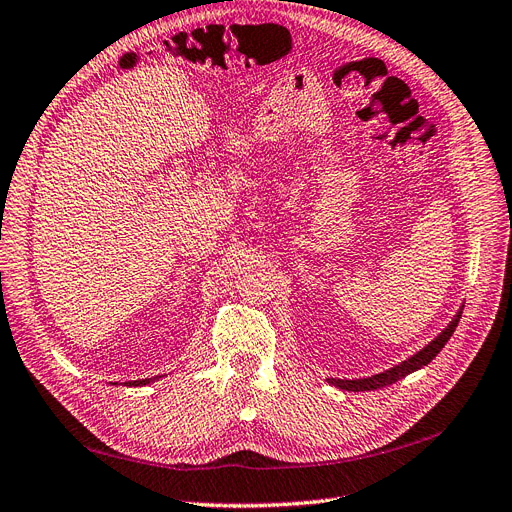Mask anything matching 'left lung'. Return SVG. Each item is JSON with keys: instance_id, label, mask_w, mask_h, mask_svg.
<instances>
[{"instance_id": "8db88e82", "label": "left lung", "mask_w": 512, "mask_h": 512, "mask_svg": "<svg viewBox=\"0 0 512 512\" xmlns=\"http://www.w3.org/2000/svg\"><path fill=\"white\" fill-rule=\"evenodd\" d=\"M460 316H462V311H458L456 318L450 322V326L443 330L435 341H431L425 349H420L416 355H412L410 360L402 362L399 366H395V368H391L387 372H381V374L368 376V379H355V381L328 379V383H332V385L339 387V389H345V391H374V389H381V387L397 383L399 379H404L406 374H410V372H414V370H418L422 366H427L435 358V355L443 349V345H446L450 341V337L454 335V330H456V326L460 322Z\"/></svg>"}]
</instances>
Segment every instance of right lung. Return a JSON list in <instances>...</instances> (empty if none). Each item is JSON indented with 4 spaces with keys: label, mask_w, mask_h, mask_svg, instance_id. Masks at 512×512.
I'll list each match as a JSON object with an SVG mask.
<instances>
[{
    "label": "right lung",
    "mask_w": 512,
    "mask_h": 512,
    "mask_svg": "<svg viewBox=\"0 0 512 512\" xmlns=\"http://www.w3.org/2000/svg\"><path fill=\"white\" fill-rule=\"evenodd\" d=\"M152 379H142V381H129L127 385H146V383H150Z\"/></svg>",
    "instance_id": "obj_1"
}]
</instances>
